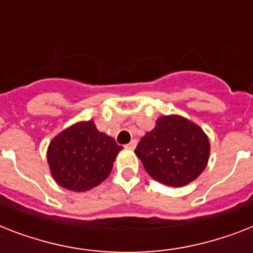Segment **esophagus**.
<instances>
[{
  "label": "esophagus",
  "instance_id": "esophagus-1",
  "mask_svg": "<svg viewBox=\"0 0 253 253\" xmlns=\"http://www.w3.org/2000/svg\"><path fill=\"white\" fill-rule=\"evenodd\" d=\"M136 144H138V142H136V140H135V139H132V140H131L130 143H128V144H126V148H128V150H134L135 147H136Z\"/></svg>",
  "mask_w": 253,
  "mask_h": 253
}]
</instances>
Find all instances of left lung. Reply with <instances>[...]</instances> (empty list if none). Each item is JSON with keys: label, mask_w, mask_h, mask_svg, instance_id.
<instances>
[{"label": "left lung", "mask_w": 253, "mask_h": 253, "mask_svg": "<svg viewBox=\"0 0 253 253\" xmlns=\"http://www.w3.org/2000/svg\"><path fill=\"white\" fill-rule=\"evenodd\" d=\"M135 154L147 173L164 185L190 184L208 166L210 142L198 125L181 115H163L139 142Z\"/></svg>", "instance_id": "1"}]
</instances>
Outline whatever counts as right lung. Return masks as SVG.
<instances>
[{
	"mask_svg": "<svg viewBox=\"0 0 253 253\" xmlns=\"http://www.w3.org/2000/svg\"><path fill=\"white\" fill-rule=\"evenodd\" d=\"M122 147L97 130L94 121H81L49 142L47 162L53 180L72 192H86L106 180Z\"/></svg>",
	"mask_w": 253,
	"mask_h": 253,
	"instance_id": "add662e5",
	"label": "right lung"
}]
</instances>
